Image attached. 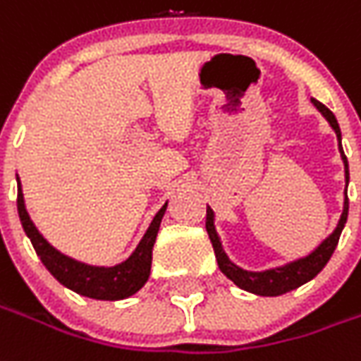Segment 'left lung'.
<instances>
[{"mask_svg": "<svg viewBox=\"0 0 361 361\" xmlns=\"http://www.w3.org/2000/svg\"><path fill=\"white\" fill-rule=\"evenodd\" d=\"M311 102L314 103V107H317V109L321 111L322 115L326 117V121L330 123V127L334 128V133H336V137H338V148H340V154H342V160H344V170H346V188H348L350 172H348L346 154H344L342 145H340L342 135H340L338 121H336V117H334V113H332L329 107H324L321 102H317V99H311ZM213 221H215V215H213V211L207 207L205 228H207V233H209V238H211V242H213V250H215L216 264H219V268H221V271H223L224 276L228 277L231 281H234V283L240 287V289H244V291L262 295V297H277V295H283L287 293V291H293V289L301 287L303 283H307V281H311L312 277L317 276V274H319V271L329 264L332 252L336 250V246H338L342 228H344V224H346L348 221V195L346 199H344V211H342V216H340L338 226L334 228V233L330 234L329 238L322 242L317 250L311 252L307 258L291 262V264L281 266V268L266 269V271H246V269L234 266L233 262L226 258V254H224L223 246H221V238H219V234H216Z\"/></svg>", "mask_w": 361, "mask_h": 361, "instance_id": "left-lung-1", "label": "left lung"}]
</instances>
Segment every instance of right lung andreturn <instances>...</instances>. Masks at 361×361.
Here are the masks:
<instances>
[{
  "mask_svg": "<svg viewBox=\"0 0 361 361\" xmlns=\"http://www.w3.org/2000/svg\"><path fill=\"white\" fill-rule=\"evenodd\" d=\"M168 203L156 213L152 223L148 226V231L142 236V240L138 242L137 250L133 252L123 264H117L113 268H97V266H87L82 262L68 258L64 254H60L56 248H52L49 242L42 238V234L37 231V226L32 224L31 216L25 209L23 201L21 181L17 178V211L21 219L23 228L27 236L31 238V244L35 252L39 254L40 262L44 264V268L49 269L52 276L68 289H72L75 293L90 297V299H102V301H119L125 297L135 295L145 286L146 279L150 276V266H152V248H154L156 234L162 223V216L166 213Z\"/></svg>",
  "mask_w": 361,
  "mask_h": 361,
  "instance_id": "right-lung-1",
  "label": "right lung"
}]
</instances>
